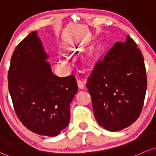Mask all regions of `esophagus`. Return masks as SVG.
Wrapping results in <instances>:
<instances>
[{
  "mask_svg": "<svg viewBox=\"0 0 156 156\" xmlns=\"http://www.w3.org/2000/svg\"><path fill=\"white\" fill-rule=\"evenodd\" d=\"M77 85L78 87L80 88V89H83L85 88V86H86V80L79 79L77 80Z\"/></svg>",
  "mask_w": 156,
  "mask_h": 156,
  "instance_id": "obj_1",
  "label": "esophagus"
}]
</instances>
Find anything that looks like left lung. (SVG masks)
I'll return each mask as SVG.
<instances>
[{
	"label": "left lung",
	"instance_id": "obj_1",
	"mask_svg": "<svg viewBox=\"0 0 156 156\" xmlns=\"http://www.w3.org/2000/svg\"><path fill=\"white\" fill-rule=\"evenodd\" d=\"M144 59L132 38L116 42L94 66L86 86L100 126L119 131L140 114L147 91Z\"/></svg>",
	"mask_w": 156,
	"mask_h": 156
}]
</instances>
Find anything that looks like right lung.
I'll return each mask as SVG.
<instances>
[{
  "instance_id": "obj_1",
  "label": "right lung",
  "mask_w": 156,
  "mask_h": 156,
  "mask_svg": "<svg viewBox=\"0 0 156 156\" xmlns=\"http://www.w3.org/2000/svg\"><path fill=\"white\" fill-rule=\"evenodd\" d=\"M48 58L37 32L30 33L14 50L8 85L22 124L40 135L55 137L70 122V104L78 87L72 75L54 74Z\"/></svg>"
}]
</instances>
